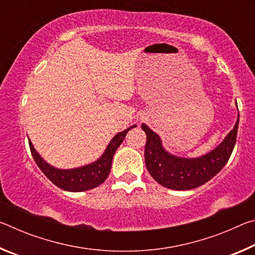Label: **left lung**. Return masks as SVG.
Returning a JSON list of instances; mask_svg holds the SVG:
<instances>
[{
    "instance_id": "1",
    "label": "left lung",
    "mask_w": 255,
    "mask_h": 255,
    "mask_svg": "<svg viewBox=\"0 0 255 255\" xmlns=\"http://www.w3.org/2000/svg\"><path fill=\"white\" fill-rule=\"evenodd\" d=\"M240 115L234 128L217 147L199 157H181L167 152L162 139L147 125L141 124L147 140L145 145V164L153 179L172 190H190L208 182L221 172L230 159L236 143Z\"/></svg>"
}]
</instances>
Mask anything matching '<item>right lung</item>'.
Returning <instances> with one entry per match:
<instances>
[{
	"instance_id": "right-lung-1",
	"label": "right lung",
	"mask_w": 255,
	"mask_h": 255,
	"mask_svg": "<svg viewBox=\"0 0 255 255\" xmlns=\"http://www.w3.org/2000/svg\"><path fill=\"white\" fill-rule=\"evenodd\" d=\"M133 127H136V125L125 129L122 132H118L117 135L112 138L110 143L108 144L107 148L105 149V152H103V154L97 159V161L86 164V165L83 166L74 167V169L64 170L57 169V167L50 165V164L47 163L45 159L40 156L39 153L34 149L30 139L29 146L34 162H36L37 165L39 166L42 173H44L55 185H57L58 188L71 192L88 191V190H91L105 182L108 175L110 173L112 157H114L116 150H117L120 144L123 143L127 132Z\"/></svg>"
}]
</instances>
